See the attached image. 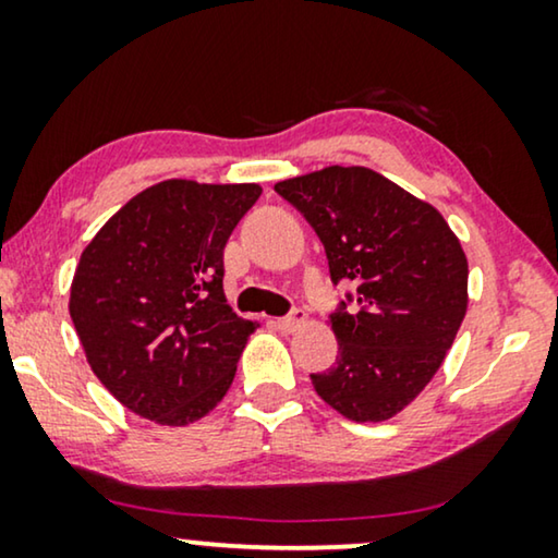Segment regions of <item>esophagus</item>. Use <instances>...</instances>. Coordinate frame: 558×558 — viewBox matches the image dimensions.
<instances>
[{
    "instance_id": "obj_1",
    "label": "esophagus",
    "mask_w": 558,
    "mask_h": 558,
    "mask_svg": "<svg viewBox=\"0 0 558 558\" xmlns=\"http://www.w3.org/2000/svg\"><path fill=\"white\" fill-rule=\"evenodd\" d=\"M307 323H310L307 312H304V310H294L292 315L277 319V327H279V330H284V332H294V330H300V327H304Z\"/></svg>"
}]
</instances>
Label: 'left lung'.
<instances>
[{"label":"left lung","instance_id":"obj_1","mask_svg":"<svg viewBox=\"0 0 558 558\" xmlns=\"http://www.w3.org/2000/svg\"><path fill=\"white\" fill-rule=\"evenodd\" d=\"M274 190L323 241L335 284H357L361 310L335 312L338 363L312 376L350 422H386L445 363L468 312V256L441 213L368 167L281 180Z\"/></svg>","mask_w":558,"mask_h":558}]
</instances>
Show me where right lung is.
<instances>
[{"mask_svg":"<svg viewBox=\"0 0 558 558\" xmlns=\"http://www.w3.org/2000/svg\"><path fill=\"white\" fill-rule=\"evenodd\" d=\"M262 185L162 180L106 220L75 266L71 317L113 399L162 426L210 414L258 323L226 304L223 248Z\"/></svg>","mask_w":558,"mask_h":558,"instance_id":"1","label":"right lung"}]
</instances>
